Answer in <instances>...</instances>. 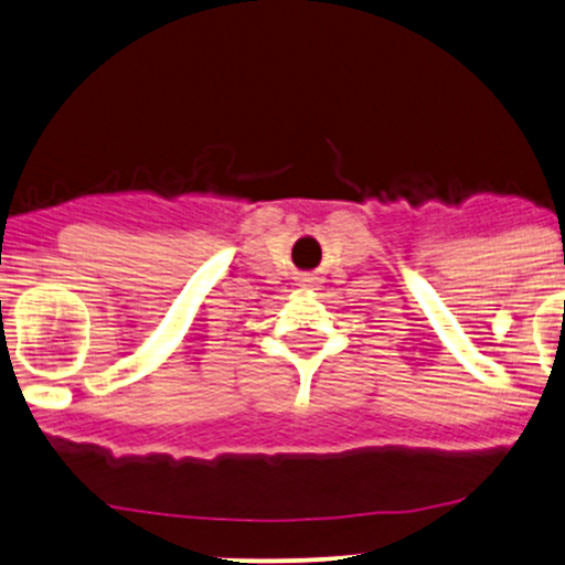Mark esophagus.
Returning a JSON list of instances; mask_svg holds the SVG:
<instances>
[{"label":"esophagus","instance_id":"obj_1","mask_svg":"<svg viewBox=\"0 0 565 565\" xmlns=\"http://www.w3.org/2000/svg\"><path fill=\"white\" fill-rule=\"evenodd\" d=\"M298 285H303V288H309V285H315V277H311V275L298 277Z\"/></svg>","mask_w":565,"mask_h":565}]
</instances>
